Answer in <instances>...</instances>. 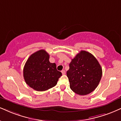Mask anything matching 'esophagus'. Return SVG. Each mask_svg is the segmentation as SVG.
Listing matches in <instances>:
<instances>
[{
  "instance_id": "obj_1",
  "label": "esophagus",
  "mask_w": 121,
  "mask_h": 121,
  "mask_svg": "<svg viewBox=\"0 0 121 121\" xmlns=\"http://www.w3.org/2000/svg\"><path fill=\"white\" fill-rule=\"evenodd\" d=\"M61 73H62V75L65 74V70H62L61 71Z\"/></svg>"
}]
</instances>
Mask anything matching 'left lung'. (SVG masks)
I'll use <instances>...</instances> for the list:
<instances>
[{
	"label": "left lung",
	"instance_id": "1",
	"mask_svg": "<svg viewBox=\"0 0 121 121\" xmlns=\"http://www.w3.org/2000/svg\"><path fill=\"white\" fill-rule=\"evenodd\" d=\"M66 75L71 90L79 95H86L99 85L102 77V68L94 55L81 51L72 60Z\"/></svg>",
	"mask_w": 121,
	"mask_h": 121
}]
</instances>
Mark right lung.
Here are the masks:
<instances>
[{"label": "right lung", "mask_w": 121, "mask_h": 121, "mask_svg": "<svg viewBox=\"0 0 121 121\" xmlns=\"http://www.w3.org/2000/svg\"><path fill=\"white\" fill-rule=\"evenodd\" d=\"M49 55L44 49L33 53L25 64L23 74L29 87L38 91H44L55 86L62 73L51 63Z\"/></svg>", "instance_id": "obj_1"}]
</instances>
